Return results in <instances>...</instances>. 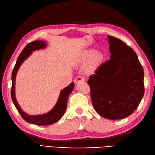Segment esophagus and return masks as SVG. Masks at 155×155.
Instances as JSON below:
<instances>
[{
  "label": "esophagus",
  "instance_id": "34e87169",
  "mask_svg": "<svg viewBox=\"0 0 155 155\" xmlns=\"http://www.w3.org/2000/svg\"><path fill=\"white\" fill-rule=\"evenodd\" d=\"M85 81V78L82 75H79L75 79V83H78L80 81Z\"/></svg>",
  "mask_w": 155,
  "mask_h": 155
}]
</instances>
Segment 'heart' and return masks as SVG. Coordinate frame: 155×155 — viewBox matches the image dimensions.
<instances>
[{
  "instance_id": "heart-1",
  "label": "heart",
  "mask_w": 155,
  "mask_h": 155,
  "mask_svg": "<svg viewBox=\"0 0 155 155\" xmlns=\"http://www.w3.org/2000/svg\"><path fill=\"white\" fill-rule=\"evenodd\" d=\"M94 53H95V51H94V50H90V51H87L84 55L83 59L87 60V59H90L91 57H92L94 55ZM102 55H101L100 53H97V54L95 55V57H94V58L92 64L93 65H95V64H97V63H99L101 61V59H102Z\"/></svg>"
}]
</instances>
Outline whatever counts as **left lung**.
<instances>
[{
  "mask_svg": "<svg viewBox=\"0 0 155 155\" xmlns=\"http://www.w3.org/2000/svg\"><path fill=\"white\" fill-rule=\"evenodd\" d=\"M110 59L90 75L94 108L110 120L128 117L139 105L144 93V70L137 53L120 39L108 35Z\"/></svg>",
  "mask_w": 155,
  "mask_h": 155,
  "instance_id": "left-lung-1",
  "label": "left lung"
}]
</instances>
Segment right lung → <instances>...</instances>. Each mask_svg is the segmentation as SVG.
Here are the masks:
<instances>
[{"label":"right lung","instance_id":"1","mask_svg":"<svg viewBox=\"0 0 155 155\" xmlns=\"http://www.w3.org/2000/svg\"><path fill=\"white\" fill-rule=\"evenodd\" d=\"M46 43L43 41H34L31 42L25 47L22 51L21 54L18 56L17 61L16 62L15 68L12 73V87H11V97L16 108L19 112L22 117L25 121L39 126L51 125L53 123L58 122L64 115L67 108V103L69 94L71 93L74 87V83L72 82L68 87H65L60 92L59 98L55 106L51 111L44 114L41 115H29L27 113L24 112L18 105L15 97V79L16 75L21 65L23 62L29 57L33 51L38 49H41L46 47Z\"/></svg>","mask_w":155,"mask_h":155}]
</instances>
